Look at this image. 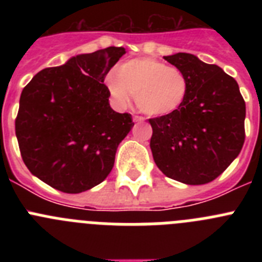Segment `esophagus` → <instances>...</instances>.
<instances>
[{"label":"esophagus","instance_id":"esophagus-1","mask_svg":"<svg viewBox=\"0 0 262 262\" xmlns=\"http://www.w3.org/2000/svg\"><path fill=\"white\" fill-rule=\"evenodd\" d=\"M134 122H136V123H140V122H144V118L140 117V115H135V117H134Z\"/></svg>","mask_w":262,"mask_h":262}]
</instances>
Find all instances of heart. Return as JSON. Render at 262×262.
<instances>
[{"label":"heart","mask_w":262,"mask_h":262,"mask_svg":"<svg viewBox=\"0 0 262 262\" xmlns=\"http://www.w3.org/2000/svg\"><path fill=\"white\" fill-rule=\"evenodd\" d=\"M106 88L120 106H127L135 94L136 105L147 115L176 114L189 94V80L184 72L152 57L122 62L106 76Z\"/></svg>","instance_id":"heart-1"}]
</instances>
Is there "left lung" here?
<instances>
[{
	"label": "left lung",
	"mask_w": 262,
	"mask_h": 262,
	"mask_svg": "<svg viewBox=\"0 0 262 262\" xmlns=\"http://www.w3.org/2000/svg\"><path fill=\"white\" fill-rule=\"evenodd\" d=\"M164 59L189 80V94L172 115L149 119L151 151L166 177L186 185L214 181L239 156L245 140V102L236 80L191 53Z\"/></svg>",
	"instance_id": "1"
}]
</instances>
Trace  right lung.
Segmentation results:
<instances>
[{
  "label": "right lung",
  "mask_w": 262,
  "mask_h": 262,
  "mask_svg": "<svg viewBox=\"0 0 262 262\" xmlns=\"http://www.w3.org/2000/svg\"><path fill=\"white\" fill-rule=\"evenodd\" d=\"M126 53L107 47L73 56L36 73L23 88L15 135L23 163L62 193L101 184L114 166L119 143L134 126L110 107L106 75Z\"/></svg>",
  "instance_id": "add662e5"
}]
</instances>
